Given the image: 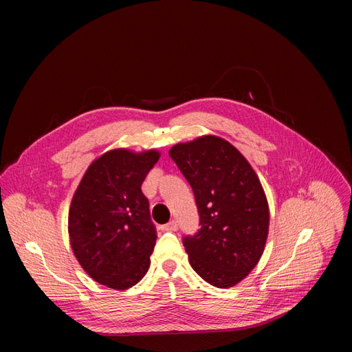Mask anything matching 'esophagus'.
Segmentation results:
<instances>
[{"label":"esophagus","mask_w":352,"mask_h":352,"mask_svg":"<svg viewBox=\"0 0 352 352\" xmlns=\"http://www.w3.org/2000/svg\"><path fill=\"white\" fill-rule=\"evenodd\" d=\"M163 230H167V232H175V230H177V223H176L175 220L166 223V225L163 226Z\"/></svg>","instance_id":"esophagus-1"}]
</instances>
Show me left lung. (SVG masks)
<instances>
[{
	"mask_svg": "<svg viewBox=\"0 0 352 352\" xmlns=\"http://www.w3.org/2000/svg\"><path fill=\"white\" fill-rule=\"evenodd\" d=\"M168 155L198 207L201 229L184 238L190 265L212 286H235L260 261L269 235V204L258 176L235 146L214 135L177 144Z\"/></svg>",
	"mask_w": 352,
	"mask_h": 352,
	"instance_id": "obj_1",
	"label": "left lung"
}]
</instances>
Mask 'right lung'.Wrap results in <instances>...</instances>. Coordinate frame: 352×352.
Masks as SVG:
<instances>
[{"label":"right lung","instance_id":"1","mask_svg":"<svg viewBox=\"0 0 352 352\" xmlns=\"http://www.w3.org/2000/svg\"><path fill=\"white\" fill-rule=\"evenodd\" d=\"M158 158L155 150H111L88 167L73 195L69 236L74 257L95 282L111 289H127L150 269L157 230L141 186Z\"/></svg>","mask_w":352,"mask_h":352}]
</instances>
